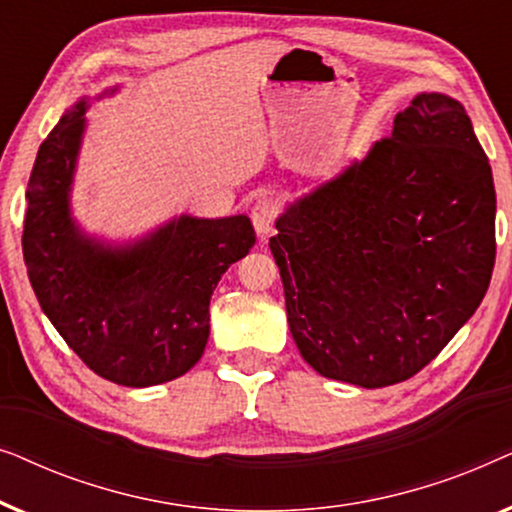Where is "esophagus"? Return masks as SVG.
<instances>
[{
	"instance_id": "1",
	"label": "esophagus",
	"mask_w": 512,
	"mask_h": 512,
	"mask_svg": "<svg viewBox=\"0 0 512 512\" xmlns=\"http://www.w3.org/2000/svg\"><path fill=\"white\" fill-rule=\"evenodd\" d=\"M277 207L272 200H258L254 207H251V223H254L256 233L265 237L272 233V226L277 221Z\"/></svg>"
}]
</instances>
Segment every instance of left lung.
<instances>
[{"label":"left lung","mask_w":512,"mask_h":512,"mask_svg":"<svg viewBox=\"0 0 512 512\" xmlns=\"http://www.w3.org/2000/svg\"><path fill=\"white\" fill-rule=\"evenodd\" d=\"M494 216L466 109L417 95L391 137L277 219L270 249L303 359L366 389L417 375L485 298Z\"/></svg>","instance_id":"left-lung-1"}]
</instances>
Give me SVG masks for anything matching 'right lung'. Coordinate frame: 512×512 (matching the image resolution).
Instances as JSON below:
<instances>
[{
  "mask_svg": "<svg viewBox=\"0 0 512 512\" xmlns=\"http://www.w3.org/2000/svg\"><path fill=\"white\" fill-rule=\"evenodd\" d=\"M83 111L86 100L60 118L34 160L23 226L27 277L41 310L95 375L153 387L200 361L212 293L256 233L247 216H179L128 249L81 235L69 216V186Z\"/></svg>",
  "mask_w": 512,
  "mask_h": 512,
  "instance_id": "right-lung-1",
  "label": "right lung"
}]
</instances>
